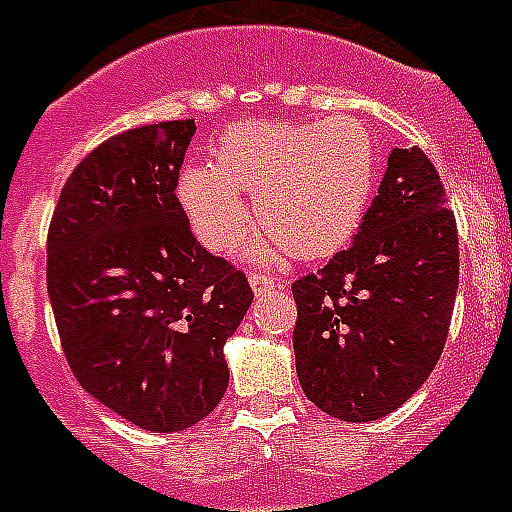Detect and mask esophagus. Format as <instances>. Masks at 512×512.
Returning <instances> with one entry per match:
<instances>
[{
	"label": "esophagus",
	"mask_w": 512,
	"mask_h": 512,
	"mask_svg": "<svg viewBox=\"0 0 512 512\" xmlns=\"http://www.w3.org/2000/svg\"><path fill=\"white\" fill-rule=\"evenodd\" d=\"M249 287L255 289V295H263L268 289H284L287 284L279 279H273V276H263V273H252L249 276Z\"/></svg>",
	"instance_id": "esophagus-1"
}]
</instances>
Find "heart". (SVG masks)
Returning <instances> with one entry per match:
<instances>
[{
	"label": "heart",
	"mask_w": 512,
	"mask_h": 512,
	"mask_svg": "<svg viewBox=\"0 0 512 512\" xmlns=\"http://www.w3.org/2000/svg\"><path fill=\"white\" fill-rule=\"evenodd\" d=\"M380 175V148L356 116L327 122H241L215 148V164L185 167L177 201L212 252H231L249 228L252 196L263 231L252 255L276 263L289 249L324 257L348 244Z\"/></svg>",
	"instance_id": "b5f03b06"
}]
</instances>
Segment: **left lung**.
Wrapping results in <instances>:
<instances>
[{
  "label": "left lung",
  "mask_w": 512,
  "mask_h": 512,
  "mask_svg": "<svg viewBox=\"0 0 512 512\" xmlns=\"http://www.w3.org/2000/svg\"><path fill=\"white\" fill-rule=\"evenodd\" d=\"M460 281L457 223L420 148H393L353 244L292 284L297 377L345 422L396 412L441 358Z\"/></svg>",
  "instance_id": "1"
}]
</instances>
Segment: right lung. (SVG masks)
Wrapping results in <instances>:
<instances>
[{
    "label": "right lung",
    "mask_w": 512,
    "mask_h": 512,
    "mask_svg": "<svg viewBox=\"0 0 512 512\" xmlns=\"http://www.w3.org/2000/svg\"><path fill=\"white\" fill-rule=\"evenodd\" d=\"M196 124L100 143L60 191L47 292L71 372L132 425L177 433L225 396V340L252 305L247 276L209 255L175 196Z\"/></svg>",
    "instance_id": "right-lung-1"
}]
</instances>
